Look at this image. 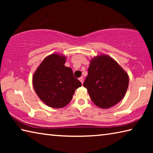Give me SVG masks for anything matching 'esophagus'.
<instances>
[{
  "label": "esophagus",
  "mask_w": 153,
  "mask_h": 153,
  "mask_svg": "<svg viewBox=\"0 0 153 153\" xmlns=\"http://www.w3.org/2000/svg\"><path fill=\"white\" fill-rule=\"evenodd\" d=\"M79 81L81 82L82 84H83V83H84V77H83V76L80 77L79 78Z\"/></svg>",
  "instance_id": "esophagus-1"
}]
</instances>
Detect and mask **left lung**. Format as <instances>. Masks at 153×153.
I'll return each instance as SVG.
<instances>
[{
	"label": "left lung",
	"mask_w": 153,
	"mask_h": 153,
	"mask_svg": "<svg viewBox=\"0 0 153 153\" xmlns=\"http://www.w3.org/2000/svg\"><path fill=\"white\" fill-rule=\"evenodd\" d=\"M128 84V75L120 65L108 56L100 55L90 61L83 85L96 105L108 108L121 100Z\"/></svg>",
	"instance_id": "obj_1"
}]
</instances>
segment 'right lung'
<instances>
[{
  "label": "right lung",
  "mask_w": 153,
  "mask_h": 153,
  "mask_svg": "<svg viewBox=\"0 0 153 153\" xmlns=\"http://www.w3.org/2000/svg\"><path fill=\"white\" fill-rule=\"evenodd\" d=\"M65 57L52 54L42 61L33 76V86L41 100L53 108H62L71 101L75 90L82 86Z\"/></svg>",
  "instance_id": "add662e5"
}]
</instances>
